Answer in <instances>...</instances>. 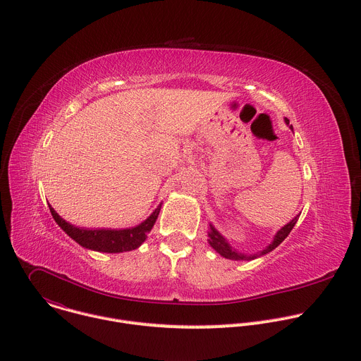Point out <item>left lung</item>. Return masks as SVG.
Returning a JSON list of instances; mask_svg holds the SVG:
<instances>
[{
    "label": "left lung",
    "instance_id": "left-lung-1",
    "mask_svg": "<svg viewBox=\"0 0 361 361\" xmlns=\"http://www.w3.org/2000/svg\"><path fill=\"white\" fill-rule=\"evenodd\" d=\"M286 120V124L293 130V126H290V121H288V118H284ZM297 220H298V216L297 217H294L288 224H286L283 228H280L279 231H277V234L274 235V240H273V243L269 245V247H266L263 251H260V252H257V254H252V255H247V254H243V252H240V251H237L235 248H233L228 243H227V240L210 224V233H209V243H210V245L220 254V255H223V257H226V259H230V260H252V259H257V257H260V255H264V254H267V252H270V251H273L277 245H280L283 241H284V238L290 234V231L293 230V227L295 226V223H297Z\"/></svg>",
    "mask_w": 361,
    "mask_h": 361
}]
</instances>
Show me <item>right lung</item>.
I'll return each instance as SVG.
<instances>
[{"label": "right lung", "instance_id": "add662e5", "mask_svg": "<svg viewBox=\"0 0 361 361\" xmlns=\"http://www.w3.org/2000/svg\"><path fill=\"white\" fill-rule=\"evenodd\" d=\"M161 204L151 213V216L142 221L141 224L124 228V230H88L81 228L70 224L64 219H61L56 210L49 205V212L53 214V219L56 223L80 245L94 250V251H102V252H123V251H131L138 248L144 240L147 238V234L151 231L154 223H156L159 214H160Z\"/></svg>", "mask_w": 361, "mask_h": 361}]
</instances>
